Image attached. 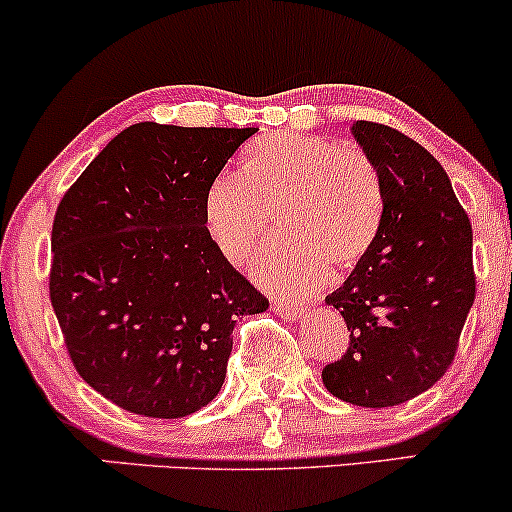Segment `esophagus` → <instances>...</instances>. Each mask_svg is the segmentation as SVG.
Wrapping results in <instances>:
<instances>
[{
  "label": "esophagus",
  "instance_id": "obj_1",
  "mask_svg": "<svg viewBox=\"0 0 512 512\" xmlns=\"http://www.w3.org/2000/svg\"><path fill=\"white\" fill-rule=\"evenodd\" d=\"M274 313L286 317V320H301V317L308 313V310L301 308V305H284V303H274Z\"/></svg>",
  "mask_w": 512,
  "mask_h": 512
}]
</instances>
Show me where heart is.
Returning <instances> with one entry per match:
<instances>
[{"label":"heart","instance_id":"b5f03b06","mask_svg":"<svg viewBox=\"0 0 512 512\" xmlns=\"http://www.w3.org/2000/svg\"><path fill=\"white\" fill-rule=\"evenodd\" d=\"M276 211L281 236L250 272L281 296L322 289L327 267L349 269L370 250L383 214L380 175L361 146L272 132L255 139L238 173H221L204 195V228L223 260L250 255Z\"/></svg>","mask_w":512,"mask_h":512}]
</instances>
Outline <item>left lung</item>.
Segmentation results:
<instances>
[{
	"instance_id": "left-lung-1",
	"label": "left lung",
	"mask_w": 512,
	"mask_h": 512,
	"mask_svg": "<svg viewBox=\"0 0 512 512\" xmlns=\"http://www.w3.org/2000/svg\"><path fill=\"white\" fill-rule=\"evenodd\" d=\"M356 142L383 187L378 236L325 298L349 327V349L322 368L334 397L395 407L450 368L477 293L472 226L443 166L397 129L358 120Z\"/></svg>"
}]
</instances>
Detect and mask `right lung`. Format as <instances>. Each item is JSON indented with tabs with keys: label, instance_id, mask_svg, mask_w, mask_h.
I'll list each match as a JSON object with an SVG mask.
<instances>
[{
	"label": "right lung",
	"instance_id": "right-lung-1",
	"mask_svg": "<svg viewBox=\"0 0 512 512\" xmlns=\"http://www.w3.org/2000/svg\"><path fill=\"white\" fill-rule=\"evenodd\" d=\"M255 127L139 122L64 192L50 301L76 373L151 419L219 395L243 315L269 301L211 243L204 195Z\"/></svg>",
	"mask_w": 512,
	"mask_h": 512
}]
</instances>
